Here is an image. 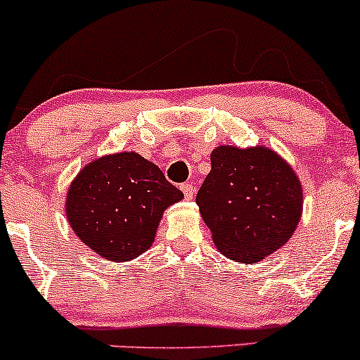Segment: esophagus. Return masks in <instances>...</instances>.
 Segmentation results:
<instances>
[{
  "label": "esophagus",
  "mask_w": 360,
  "mask_h": 360,
  "mask_svg": "<svg viewBox=\"0 0 360 360\" xmlns=\"http://www.w3.org/2000/svg\"><path fill=\"white\" fill-rule=\"evenodd\" d=\"M181 191H183L186 200H193V196H194V186L193 184H189V183L181 184Z\"/></svg>",
  "instance_id": "1"
}]
</instances>
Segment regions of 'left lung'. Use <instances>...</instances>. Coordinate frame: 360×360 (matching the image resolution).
I'll return each instance as SVG.
<instances>
[{"label":"left lung","instance_id":"obj_1","mask_svg":"<svg viewBox=\"0 0 360 360\" xmlns=\"http://www.w3.org/2000/svg\"><path fill=\"white\" fill-rule=\"evenodd\" d=\"M218 250L255 264L283 247L296 230L303 193L295 171L266 147L223 146L196 194Z\"/></svg>","mask_w":360,"mask_h":360}]
</instances>
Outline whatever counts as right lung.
Instances as JSON below:
<instances>
[{"mask_svg":"<svg viewBox=\"0 0 360 360\" xmlns=\"http://www.w3.org/2000/svg\"><path fill=\"white\" fill-rule=\"evenodd\" d=\"M183 200L155 164L135 152L94 160L68 193V220L91 250L125 262L152 245L164 210Z\"/></svg>","mask_w":360,"mask_h":360,"instance_id":"obj_1","label":"right lung"}]
</instances>
